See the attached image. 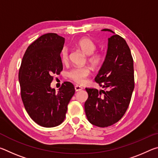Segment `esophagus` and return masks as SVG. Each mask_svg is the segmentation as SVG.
<instances>
[{
    "label": "esophagus",
    "mask_w": 158,
    "mask_h": 158,
    "mask_svg": "<svg viewBox=\"0 0 158 158\" xmlns=\"http://www.w3.org/2000/svg\"><path fill=\"white\" fill-rule=\"evenodd\" d=\"M74 89H75L76 91H79V90H81L83 89V88L81 86H80V85H76L75 86H74Z\"/></svg>",
    "instance_id": "obj_1"
}]
</instances>
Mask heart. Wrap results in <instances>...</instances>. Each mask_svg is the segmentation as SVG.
Listing matches in <instances>:
<instances>
[{"label":"heart","instance_id":"1","mask_svg":"<svg viewBox=\"0 0 158 158\" xmlns=\"http://www.w3.org/2000/svg\"><path fill=\"white\" fill-rule=\"evenodd\" d=\"M77 47L88 55V61L93 67H98L102 63L104 56L102 53L95 52L97 45L89 37H82L76 43ZM63 63H68L69 58V50L67 47L63 48L60 53ZM90 69L89 67H75L69 71V78L77 84H83L90 75Z\"/></svg>","mask_w":158,"mask_h":158}]
</instances>
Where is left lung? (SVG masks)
I'll list each match as a JSON object with an SVG mask.
<instances>
[{"mask_svg":"<svg viewBox=\"0 0 158 158\" xmlns=\"http://www.w3.org/2000/svg\"><path fill=\"white\" fill-rule=\"evenodd\" d=\"M114 33L108 39L105 61L95 77V81L105 90L88 89L85 115L90 123L105 127L116 123L129 106L135 88L133 58L126 41Z\"/></svg>","mask_w":158,"mask_h":158,"instance_id":"8db88e82","label":"left lung"}]
</instances>
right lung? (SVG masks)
Wrapping results in <instances>:
<instances>
[{
  "label": "right lung",
  "mask_w": 158,
  "mask_h": 158,
  "mask_svg": "<svg viewBox=\"0 0 158 158\" xmlns=\"http://www.w3.org/2000/svg\"><path fill=\"white\" fill-rule=\"evenodd\" d=\"M65 38L56 33L44 34L29 45L19 72L21 96L26 111L40 126L53 127L63 122L68 105L75 90L65 81L58 93L52 89L53 74L63 70L60 53Z\"/></svg>",
  "instance_id": "right-lung-1"
}]
</instances>
